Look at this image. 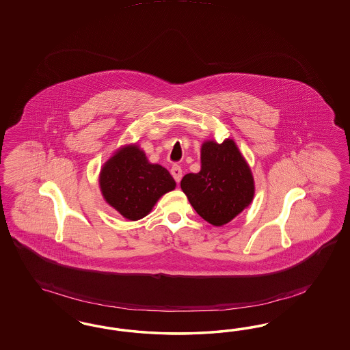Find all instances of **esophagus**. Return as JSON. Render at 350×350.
<instances>
[{
    "label": "esophagus",
    "mask_w": 350,
    "mask_h": 350,
    "mask_svg": "<svg viewBox=\"0 0 350 350\" xmlns=\"http://www.w3.org/2000/svg\"><path fill=\"white\" fill-rule=\"evenodd\" d=\"M170 173H172V176H173L176 182L180 183V178H182V170H180V165H173L172 170H170Z\"/></svg>",
    "instance_id": "1"
}]
</instances>
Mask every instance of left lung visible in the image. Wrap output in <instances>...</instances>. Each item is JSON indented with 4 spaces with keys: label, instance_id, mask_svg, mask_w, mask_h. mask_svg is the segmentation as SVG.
Here are the masks:
<instances>
[{
    "label": "left lung",
    "instance_id": "8db88e82",
    "mask_svg": "<svg viewBox=\"0 0 350 350\" xmlns=\"http://www.w3.org/2000/svg\"><path fill=\"white\" fill-rule=\"evenodd\" d=\"M180 189L202 219L223 226L249 206L254 198V178L233 139L205 141L202 170L186 174Z\"/></svg>",
    "mask_w": 350,
    "mask_h": 350
}]
</instances>
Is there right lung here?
<instances>
[{"mask_svg":"<svg viewBox=\"0 0 350 350\" xmlns=\"http://www.w3.org/2000/svg\"><path fill=\"white\" fill-rule=\"evenodd\" d=\"M98 182L105 202L129 221L148 215L160 198L176 187L170 172L148 163L137 145L119 148L104 164Z\"/></svg>","mask_w":350,"mask_h":350,"instance_id":"add662e5","label":"right lung"}]
</instances>
